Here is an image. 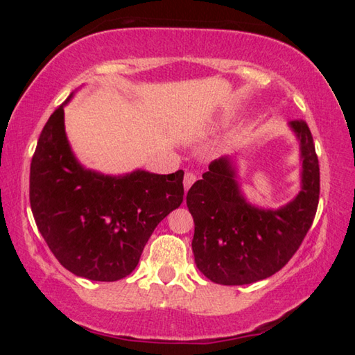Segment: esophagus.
<instances>
[{
    "label": "esophagus",
    "mask_w": 355,
    "mask_h": 355,
    "mask_svg": "<svg viewBox=\"0 0 355 355\" xmlns=\"http://www.w3.org/2000/svg\"><path fill=\"white\" fill-rule=\"evenodd\" d=\"M197 180V177H196V173L194 172H186L184 173V178H183V184H184V191H188L191 186H192V183H194Z\"/></svg>",
    "instance_id": "esophagus-1"
}]
</instances>
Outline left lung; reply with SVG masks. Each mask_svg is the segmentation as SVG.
I'll use <instances>...</instances> for the list:
<instances>
[{
	"mask_svg": "<svg viewBox=\"0 0 355 355\" xmlns=\"http://www.w3.org/2000/svg\"><path fill=\"white\" fill-rule=\"evenodd\" d=\"M300 142L302 189L280 209L249 205L239 192L230 158L211 161L191 186L186 205L194 218L192 252L214 284L248 285L271 277L291 260L313 224L320 200V163L305 120L290 123Z\"/></svg>",
	"mask_w": 355,
	"mask_h": 355,
	"instance_id": "left-lung-1",
	"label": "left lung"
}]
</instances>
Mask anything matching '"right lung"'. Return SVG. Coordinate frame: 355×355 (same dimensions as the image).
Instances as JSON below:
<instances>
[{"mask_svg": "<svg viewBox=\"0 0 355 355\" xmlns=\"http://www.w3.org/2000/svg\"><path fill=\"white\" fill-rule=\"evenodd\" d=\"M183 171L125 177L83 169L64 130V105L39 136L29 172V202L48 248L80 277L114 282L139 263L156 225L183 202Z\"/></svg>", "mask_w": 355, "mask_h": 355, "instance_id": "1", "label": "right lung"}]
</instances>
